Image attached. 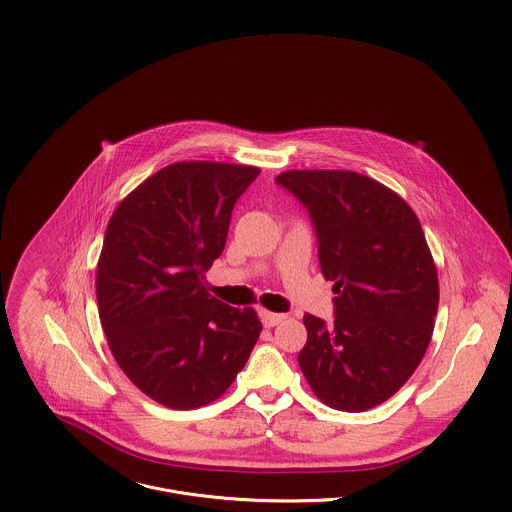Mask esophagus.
<instances>
[{
	"label": "esophagus",
	"instance_id": "esophagus-1",
	"mask_svg": "<svg viewBox=\"0 0 512 512\" xmlns=\"http://www.w3.org/2000/svg\"><path fill=\"white\" fill-rule=\"evenodd\" d=\"M260 317H262V325H264L266 329L276 327L280 321L286 319V315H282V313H272V311H260Z\"/></svg>",
	"mask_w": 512,
	"mask_h": 512
}]
</instances>
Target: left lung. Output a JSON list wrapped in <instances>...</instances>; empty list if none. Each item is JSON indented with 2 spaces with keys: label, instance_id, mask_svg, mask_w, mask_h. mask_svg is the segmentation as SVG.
<instances>
[{
  "label": "left lung",
  "instance_id": "8db88e82",
  "mask_svg": "<svg viewBox=\"0 0 512 512\" xmlns=\"http://www.w3.org/2000/svg\"><path fill=\"white\" fill-rule=\"evenodd\" d=\"M276 183L305 207L333 315H305L297 363L315 396L343 412L382 404L418 368L434 333L438 272L414 211L353 171H286Z\"/></svg>",
  "mask_w": 512,
  "mask_h": 512
}]
</instances>
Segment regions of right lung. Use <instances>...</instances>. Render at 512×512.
Here are the masks:
<instances>
[{
	"mask_svg": "<svg viewBox=\"0 0 512 512\" xmlns=\"http://www.w3.org/2000/svg\"><path fill=\"white\" fill-rule=\"evenodd\" d=\"M258 167L181 161L134 189L108 222L96 299L116 363L155 402L191 410L217 400L262 331L254 309L211 297L205 272Z\"/></svg>",
	"mask_w": 512,
	"mask_h": 512,
	"instance_id": "right-lung-1",
	"label": "right lung"
}]
</instances>
